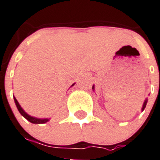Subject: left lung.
Listing matches in <instances>:
<instances>
[{
    "mask_svg": "<svg viewBox=\"0 0 160 160\" xmlns=\"http://www.w3.org/2000/svg\"><path fill=\"white\" fill-rule=\"evenodd\" d=\"M92 89H93V90H94V85H93ZM147 101H148V100H147V99H146V100H144V105H143V107H142V111H143V110H144V108H145V107H146Z\"/></svg>",
    "mask_w": 160,
    "mask_h": 160,
    "instance_id": "left-lung-1",
    "label": "left lung"
}]
</instances>
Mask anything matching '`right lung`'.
Listing matches in <instances>:
<instances>
[{
	"mask_svg": "<svg viewBox=\"0 0 160 160\" xmlns=\"http://www.w3.org/2000/svg\"><path fill=\"white\" fill-rule=\"evenodd\" d=\"M75 85V84H73L71 86ZM14 100H15V103H16V105L17 107V109H18L19 112L21 113V114L23 117H25L28 121H30L31 123H33V124H45L47 121H49V119H38V118H36V117H32L31 115H29L28 114H26V112L24 111V109L21 108V106L20 105V104L18 103L17 100L16 99V97H14Z\"/></svg>",
	"mask_w": 160,
	"mask_h": 160,
	"instance_id": "1",
	"label": "right lung"
}]
</instances>
